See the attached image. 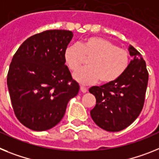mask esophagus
<instances>
[{
	"instance_id": "obj_1",
	"label": "esophagus",
	"mask_w": 159,
	"mask_h": 159,
	"mask_svg": "<svg viewBox=\"0 0 159 159\" xmlns=\"http://www.w3.org/2000/svg\"><path fill=\"white\" fill-rule=\"evenodd\" d=\"M80 89H81V91L82 93H86L88 90V88L84 86V85H81V86H80Z\"/></svg>"
}]
</instances>
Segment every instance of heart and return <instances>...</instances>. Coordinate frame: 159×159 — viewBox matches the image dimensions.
Instances as JSON below:
<instances>
[{"label":"heart","mask_w":159,"mask_h":159,"mask_svg":"<svg viewBox=\"0 0 159 159\" xmlns=\"http://www.w3.org/2000/svg\"><path fill=\"white\" fill-rule=\"evenodd\" d=\"M64 59L71 71H77L85 60L88 67L78 70L74 78L80 83L92 84L99 80L108 84L123 75L129 65V53L108 40L90 37L78 45H70L65 50Z\"/></svg>","instance_id":"heart-1"}]
</instances>
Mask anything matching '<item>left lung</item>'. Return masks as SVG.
<instances>
[{"label": "left lung", "mask_w": 159, "mask_h": 159, "mask_svg": "<svg viewBox=\"0 0 159 159\" xmlns=\"http://www.w3.org/2000/svg\"><path fill=\"white\" fill-rule=\"evenodd\" d=\"M129 52L134 59L123 75L113 82L89 89L96 98L91 117L99 127L110 132L128 127L144 106L149 79L146 61L131 45Z\"/></svg>", "instance_id": "obj_1"}]
</instances>
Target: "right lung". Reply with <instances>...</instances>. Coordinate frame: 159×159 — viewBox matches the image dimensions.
<instances>
[{"label": "right lung", "mask_w": 159, "mask_h": 159, "mask_svg": "<svg viewBox=\"0 0 159 159\" xmlns=\"http://www.w3.org/2000/svg\"><path fill=\"white\" fill-rule=\"evenodd\" d=\"M73 35L70 30L41 32L26 39L13 55L7 85L15 115L29 129L53 128L78 93L79 84L64 59Z\"/></svg>", "instance_id": "right-lung-1"}]
</instances>
